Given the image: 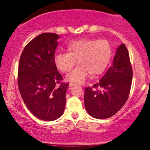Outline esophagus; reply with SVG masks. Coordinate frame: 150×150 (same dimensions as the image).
Returning <instances> with one entry per match:
<instances>
[{
  "mask_svg": "<svg viewBox=\"0 0 150 150\" xmlns=\"http://www.w3.org/2000/svg\"><path fill=\"white\" fill-rule=\"evenodd\" d=\"M76 86V84L73 83H70L69 84V87H72V86Z\"/></svg>",
  "mask_w": 150,
  "mask_h": 150,
  "instance_id": "obj_1",
  "label": "esophagus"
}]
</instances>
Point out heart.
<instances>
[{"label":"heart","instance_id":"heart-1","mask_svg":"<svg viewBox=\"0 0 150 150\" xmlns=\"http://www.w3.org/2000/svg\"><path fill=\"white\" fill-rule=\"evenodd\" d=\"M67 52H59L54 55V62L62 72H67L78 65L67 75V80L80 83L89 74L97 76L104 72L112 56V48L104 39H80L70 42L67 46Z\"/></svg>","mask_w":150,"mask_h":150}]
</instances>
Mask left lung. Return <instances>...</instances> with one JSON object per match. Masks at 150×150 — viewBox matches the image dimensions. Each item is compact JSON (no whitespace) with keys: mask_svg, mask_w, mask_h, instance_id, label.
<instances>
[{"mask_svg":"<svg viewBox=\"0 0 150 150\" xmlns=\"http://www.w3.org/2000/svg\"><path fill=\"white\" fill-rule=\"evenodd\" d=\"M133 70L124 43L117 48L112 66L98 83L85 88L84 104L89 115L97 119L112 117L129 96Z\"/></svg>","mask_w":150,"mask_h":150,"instance_id":"8db88e82","label":"left lung"}]
</instances>
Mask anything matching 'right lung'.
I'll use <instances>...</instances> for the list:
<instances>
[{
  "mask_svg": "<svg viewBox=\"0 0 150 150\" xmlns=\"http://www.w3.org/2000/svg\"><path fill=\"white\" fill-rule=\"evenodd\" d=\"M59 36L55 33L39 35L25 47L18 67V86L30 112L42 120L53 121L64 111L69 83L54 62Z\"/></svg>",
  "mask_w": 150,
  "mask_h": 150,
  "instance_id": "add662e5",
  "label": "right lung"
}]
</instances>
